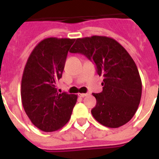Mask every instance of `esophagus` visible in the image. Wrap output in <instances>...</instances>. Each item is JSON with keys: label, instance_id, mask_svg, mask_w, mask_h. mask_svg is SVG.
Instances as JSON below:
<instances>
[{"label": "esophagus", "instance_id": "1", "mask_svg": "<svg viewBox=\"0 0 159 159\" xmlns=\"http://www.w3.org/2000/svg\"><path fill=\"white\" fill-rule=\"evenodd\" d=\"M88 93H80V94H79V96H80V97H85V96H88Z\"/></svg>", "mask_w": 159, "mask_h": 159}]
</instances>
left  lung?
Returning a JSON list of instances; mask_svg holds the SVG:
<instances>
[{
	"label": "left lung",
	"mask_w": 159,
	"mask_h": 159,
	"mask_svg": "<svg viewBox=\"0 0 159 159\" xmlns=\"http://www.w3.org/2000/svg\"><path fill=\"white\" fill-rule=\"evenodd\" d=\"M69 52L84 55L104 77L102 92L92 94L96 99L92 110L95 120L111 128L128 123L139 105L142 81L127 50L112 38L93 36L76 39Z\"/></svg>",
	"instance_id": "obj_1"
}]
</instances>
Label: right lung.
<instances>
[{"label":"right lung","mask_w":159,"mask_h":159,"mask_svg":"<svg viewBox=\"0 0 159 159\" xmlns=\"http://www.w3.org/2000/svg\"><path fill=\"white\" fill-rule=\"evenodd\" d=\"M74 41L75 39L46 38L32 50L24 69L22 104L31 122L43 131L64 127L76 103V95L59 93L56 88Z\"/></svg>","instance_id":"right-lung-1"}]
</instances>
